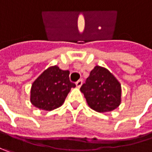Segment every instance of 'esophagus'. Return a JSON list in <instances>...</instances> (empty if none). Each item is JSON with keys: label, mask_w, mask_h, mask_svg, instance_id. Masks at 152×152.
Returning <instances> with one entry per match:
<instances>
[{"label": "esophagus", "mask_w": 152, "mask_h": 152, "mask_svg": "<svg viewBox=\"0 0 152 152\" xmlns=\"http://www.w3.org/2000/svg\"><path fill=\"white\" fill-rule=\"evenodd\" d=\"M76 85L78 88H81V86L83 85V80H82V79L78 80V81H77V82L76 83Z\"/></svg>", "instance_id": "1"}]
</instances>
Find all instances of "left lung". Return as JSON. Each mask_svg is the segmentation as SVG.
<instances>
[{"label":"left lung","instance_id":"left-lung-1","mask_svg":"<svg viewBox=\"0 0 152 152\" xmlns=\"http://www.w3.org/2000/svg\"><path fill=\"white\" fill-rule=\"evenodd\" d=\"M80 90L88 107L98 113L111 112L121 105V85L106 68L95 66Z\"/></svg>","mask_w":152,"mask_h":152}]
</instances>
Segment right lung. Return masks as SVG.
Wrapping results in <instances>:
<instances>
[{
	"mask_svg": "<svg viewBox=\"0 0 152 152\" xmlns=\"http://www.w3.org/2000/svg\"><path fill=\"white\" fill-rule=\"evenodd\" d=\"M69 71L54 65L47 68L32 83L30 102L37 108L51 111L61 107L75 83L69 81Z\"/></svg>",
	"mask_w": 152,
	"mask_h": 152,
	"instance_id": "right-lung-1",
	"label": "right lung"
}]
</instances>
